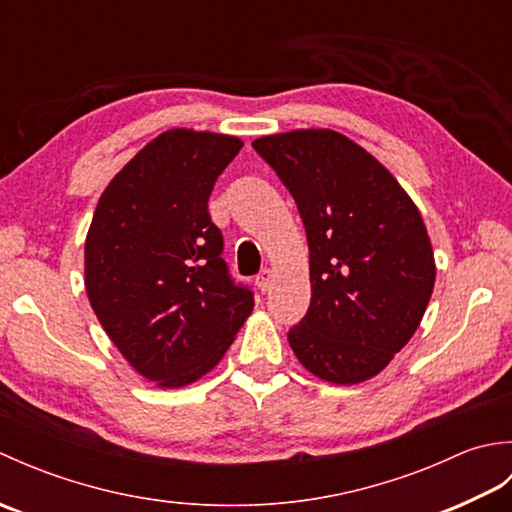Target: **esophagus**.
<instances>
[{
    "instance_id": "esophagus-1",
    "label": "esophagus",
    "mask_w": 512,
    "mask_h": 512,
    "mask_svg": "<svg viewBox=\"0 0 512 512\" xmlns=\"http://www.w3.org/2000/svg\"><path fill=\"white\" fill-rule=\"evenodd\" d=\"M255 286H257L259 290H262V292H268L270 286H273V270L264 268L262 273H259V275L255 277Z\"/></svg>"
}]
</instances>
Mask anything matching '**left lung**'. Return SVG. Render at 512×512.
Listing matches in <instances>:
<instances>
[{"instance_id":"left-lung-1","label":"left lung","mask_w":512,"mask_h":512,"mask_svg":"<svg viewBox=\"0 0 512 512\" xmlns=\"http://www.w3.org/2000/svg\"><path fill=\"white\" fill-rule=\"evenodd\" d=\"M253 149L306 226L312 297L288 330L292 352L328 383H363L409 343L436 284L416 204L372 154L332 129L264 136Z\"/></svg>"}]
</instances>
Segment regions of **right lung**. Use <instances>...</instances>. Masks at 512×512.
<instances>
[{"label":"right lung","mask_w":512,"mask_h":512,"mask_svg":"<svg viewBox=\"0 0 512 512\" xmlns=\"http://www.w3.org/2000/svg\"><path fill=\"white\" fill-rule=\"evenodd\" d=\"M244 143L169 129L107 184L85 239V290L103 330L138 374L184 387L213 369L253 290L228 273L209 195Z\"/></svg>","instance_id":"right-lung-1"}]
</instances>
